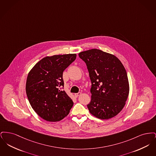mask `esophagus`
Masks as SVG:
<instances>
[{
    "label": "esophagus",
    "instance_id": "obj_1",
    "mask_svg": "<svg viewBox=\"0 0 156 156\" xmlns=\"http://www.w3.org/2000/svg\"><path fill=\"white\" fill-rule=\"evenodd\" d=\"M81 94V92H78V93H76V94H74L75 97L77 98V97H79V96H80Z\"/></svg>",
    "mask_w": 156,
    "mask_h": 156
}]
</instances>
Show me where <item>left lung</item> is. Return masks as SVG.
<instances>
[{
    "mask_svg": "<svg viewBox=\"0 0 156 156\" xmlns=\"http://www.w3.org/2000/svg\"><path fill=\"white\" fill-rule=\"evenodd\" d=\"M86 64L91 81V101L88 108L94 116L109 119L122 110L129 92L128 78L116 56L98 49L79 53Z\"/></svg>",
    "mask_w": 156,
    "mask_h": 156,
    "instance_id": "left-lung-1",
    "label": "left lung"
}]
</instances>
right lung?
Segmentation results:
<instances>
[{"mask_svg": "<svg viewBox=\"0 0 156 156\" xmlns=\"http://www.w3.org/2000/svg\"><path fill=\"white\" fill-rule=\"evenodd\" d=\"M75 54L46 57L31 69L26 90L32 108L41 118L58 122L69 114L74 103L62 90L64 71L76 59Z\"/></svg>", "mask_w": 156, "mask_h": 156, "instance_id": "1", "label": "right lung"}]
</instances>
